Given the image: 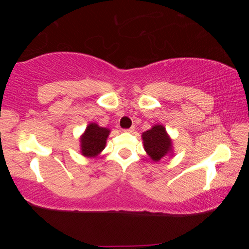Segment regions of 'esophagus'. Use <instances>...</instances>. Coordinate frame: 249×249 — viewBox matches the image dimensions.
Listing matches in <instances>:
<instances>
[{
	"label": "esophagus",
	"instance_id": "1",
	"mask_svg": "<svg viewBox=\"0 0 249 249\" xmlns=\"http://www.w3.org/2000/svg\"><path fill=\"white\" fill-rule=\"evenodd\" d=\"M134 129H135V126H132V127H130V128H126V129H124V132L133 133V132H134Z\"/></svg>",
	"mask_w": 249,
	"mask_h": 249
}]
</instances>
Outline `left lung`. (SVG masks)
<instances>
[{
    "instance_id": "left-lung-1",
    "label": "left lung",
    "mask_w": 249,
    "mask_h": 249,
    "mask_svg": "<svg viewBox=\"0 0 249 249\" xmlns=\"http://www.w3.org/2000/svg\"><path fill=\"white\" fill-rule=\"evenodd\" d=\"M142 141L146 153L154 161H159L171 149V141L161 125H155L142 134Z\"/></svg>"
}]
</instances>
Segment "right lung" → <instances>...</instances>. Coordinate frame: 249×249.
<instances>
[{
	"instance_id": "obj_1",
	"label": "right lung",
	"mask_w": 249,
	"mask_h": 249,
	"mask_svg": "<svg viewBox=\"0 0 249 249\" xmlns=\"http://www.w3.org/2000/svg\"><path fill=\"white\" fill-rule=\"evenodd\" d=\"M109 134L107 128L100 127L95 123L88 126L81 137V151L87 157H95L104 149L107 138Z\"/></svg>"
}]
</instances>
